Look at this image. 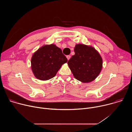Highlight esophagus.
Segmentation results:
<instances>
[{
  "mask_svg": "<svg viewBox=\"0 0 132 132\" xmlns=\"http://www.w3.org/2000/svg\"><path fill=\"white\" fill-rule=\"evenodd\" d=\"M66 57H67V60H69L70 59V55H67V56H66Z\"/></svg>",
  "mask_w": 132,
  "mask_h": 132,
  "instance_id": "esophagus-1",
  "label": "esophagus"
}]
</instances>
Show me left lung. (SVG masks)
Returning <instances> with one entry per match:
<instances>
[{
	"label": "left lung",
	"instance_id": "obj_1",
	"mask_svg": "<svg viewBox=\"0 0 132 132\" xmlns=\"http://www.w3.org/2000/svg\"><path fill=\"white\" fill-rule=\"evenodd\" d=\"M74 52L67 63L74 77L84 83L93 81L102 68L101 55L93 47L82 44H76Z\"/></svg>",
	"mask_w": 132,
	"mask_h": 132
}]
</instances>
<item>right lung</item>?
Masks as SVG:
<instances>
[{
	"instance_id": "add662e5",
	"label": "right lung",
	"mask_w": 132,
	"mask_h": 132,
	"mask_svg": "<svg viewBox=\"0 0 132 132\" xmlns=\"http://www.w3.org/2000/svg\"><path fill=\"white\" fill-rule=\"evenodd\" d=\"M67 62L62 50L52 44L45 45L32 55L31 64L34 76L41 80H47L57 73L61 66Z\"/></svg>"
}]
</instances>
